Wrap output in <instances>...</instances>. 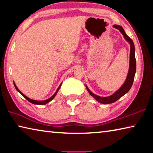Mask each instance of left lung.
<instances>
[{
  "instance_id": "left-lung-1",
  "label": "left lung",
  "mask_w": 153,
  "mask_h": 153,
  "mask_svg": "<svg viewBox=\"0 0 153 153\" xmlns=\"http://www.w3.org/2000/svg\"><path fill=\"white\" fill-rule=\"evenodd\" d=\"M114 27L119 29L120 31L122 33L124 36V38L126 40L130 43V66H129V71H128L127 78L126 79V81L123 84L122 86L120 88V89L117 91L116 92H115L113 95H111L109 97H100L97 95L93 93L91 91L88 89V87L86 86L87 89L89 91V94L94 97L98 102H100L103 104H109L114 103L115 101L118 100L120 97H122L123 95H124L126 93H127L130 88L132 87L134 79V76L136 73V58H135V48H134V42L130 38V37H128L126 33H125L124 30L121 26L115 25H114Z\"/></svg>"
}]
</instances>
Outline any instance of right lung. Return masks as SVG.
<instances>
[{
	"instance_id": "add662e5",
	"label": "right lung",
	"mask_w": 153,
	"mask_h": 153,
	"mask_svg": "<svg viewBox=\"0 0 153 153\" xmlns=\"http://www.w3.org/2000/svg\"><path fill=\"white\" fill-rule=\"evenodd\" d=\"M13 83H14V86H15V89H17V91L18 92H19L21 95H22L24 97H25L27 100V101H29V102L30 103H33V104H36V105H44V104H46V103H48V102H50V101H52L53 99V97H55V96L56 95V94H57V93H58V90L60 89V87H61V85H62V83L60 85V86L58 87V89L56 90V93H54V94H53V95H52V97H51L50 98H49V99H48V100H44V101H36V100H31V99H29V98H28L27 97V96H25V95L23 94V93H21L19 90V89L17 88V87L16 86V85L15 84V82H13Z\"/></svg>"
}]
</instances>
